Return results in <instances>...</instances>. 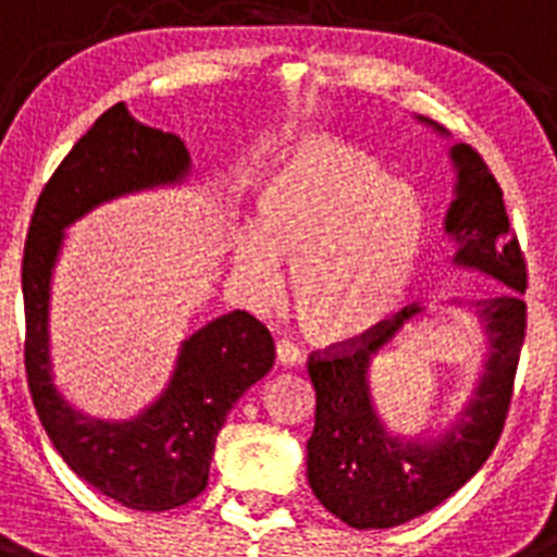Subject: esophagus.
<instances>
[{
	"label": "esophagus",
	"mask_w": 557,
	"mask_h": 557,
	"mask_svg": "<svg viewBox=\"0 0 557 557\" xmlns=\"http://www.w3.org/2000/svg\"><path fill=\"white\" fill-rule=\"evenodd\" d=\"M301 348L295 346V343H289V339H278L275 343V362L282 368H295V366H301Z\"/></svg>",
	"instance_id": "34e87169"
}]
</instances>
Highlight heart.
<instances>
[{
  "mask_svg": "<svg viewBox=\"0 0 557 557\" xmlns=\"http://www.w3.org/2000/svg\"><path fill=\"white\" fill-rule=\"evenodd\" d=\"M426 245V211L371 152L314 139L275 159L256 186V225L234 234L245 293H282L293 259V301L321 343L362 337L410 293Z\"/></svg>",
  "mask_w": 557,
  "mask_h": 557,
  "instance_id": "obj_1",
  "label": "heart"
}]
</instances>
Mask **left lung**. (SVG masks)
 <instances>
[{
    "mask_svg": "<svg viewBox=\"0 0 557 557\" xmlns=\"http://www.w3.org/2000/svg\"><path fill=\"white\" fill-rule=\"evenodd\" d=\"M418 122L449 139V133L426 116H418ZM449 159L457 175L455 198L444 218V234L455 245L451 264L488 275L513 293L469 304L488 354L466 405L437 432L396 435L379 416L371 393L373 359L412 321L424 318V307H407L371 337L354 339L343 351L309 357L318 407L307 441V476L318 502L348 528H398L449 499L494 451L513 396L528 329V307L521 301L528 270L502 189L485 161L469 145H451Z\"/></svg>",
    "mask_w": 557,
    "mask_h": 557,
    "instance_id": "left-lung-1",
    "label": "left lung"
}]
</instances>
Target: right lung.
Instances as JSON below:
<instances>
[{
    "instance_id": "right-lung-1",
    "label": "right lung",
    "mask_w": 557,
    "mask_h": 557,
    "mask_svg": "<svg viewBox=\"0 0 557 557\" xmlns=\"http://www.w3.org/2000/svg\"><path fill=\"white\" fill-rule=\"evenodd\" d=\"M189 172L181 136L145 125L125 102H116L83 133L44 186L22 262L24 366L49 441L91 488L122 508L150 513L181 508L206 488L225 416L273 368V337L243 309L220 314L181 343L170 382L156 401L133 418L111 421L77 410L58 391L49 298L69 225L108 200L181 186Z\"/></svg>"
}]
</instances>
